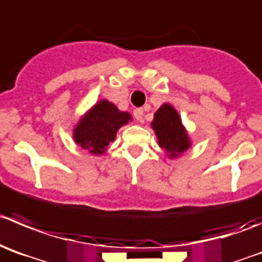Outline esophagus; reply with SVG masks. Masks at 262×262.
Wrapping results in <instances>:
<instances>
[{
    "label": "esophagus",
    "instance_id": "obj_1",
    "mask_svg": "<svg viewBox=\"0 0 262 262\" xmlns=\"http://www.w3.org/2000/svg\"><path fill=\"white\" fill-rule=\"evenodd\" d=\"M134 117L138 120L139 123H142V121H143V110L142 108L134 110Z\"/></svg>",
    "mask_w": 262,
    "mask_h": 262
}]
</instances>
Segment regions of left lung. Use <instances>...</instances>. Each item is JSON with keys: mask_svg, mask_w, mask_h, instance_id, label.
<instances>
[{"mask_svg": "<svg viewBox=\"0 0 262 262\" xmlns=\"http://www.w3.org/2000/svg\"><path fill=\"white\" fill-rule=\"evenodd\" d=\"M151 128L158 145L169 159H178L192 146L191 138L183 125L180 114L170 103L161 104L154 114Z\"/></svg>", "mask_w": 262, "mask_h": 262, "instance_id": "obj_1", "label": "left lung"}]
</instances>
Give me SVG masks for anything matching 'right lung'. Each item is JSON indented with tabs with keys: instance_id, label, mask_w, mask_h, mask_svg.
I'll return each instance as SVG.
<instances>
[{
	"instance_id": "1",
	"label": "right lung",
	"mask_w": 262,
	"mask_h": 262,
	"mask_svg": "<svg viewBox=\"0 0 262 262\" xmlns=\"http://www.w3.org/2000/svg\"><path fill=\"white\" fill-rule=\"evenodd\" d=\"M132 120L129 112L120 111L112 102L103 98L90 107L73 126V142L92 155H104L119 129Z\"/></svg>"
}]
</instances>
